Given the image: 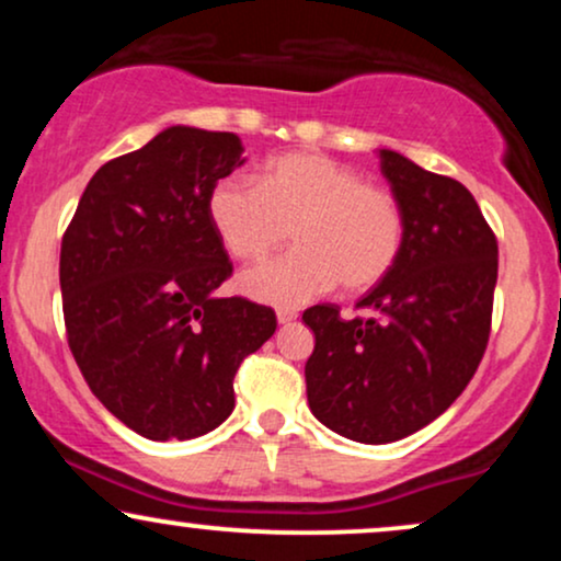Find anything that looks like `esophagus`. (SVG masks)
<instances>
[{"instance_id":"esophagus-1","label":"esophagus","mask_w":561,"mask_h":561,"mask_svg":"<svg viewBox=\"0 0 561 561\" xmlns=\"http://www.w3.org/2000/svg\"><path fill=\"white\" fill-rule=\"evenodd\" d=\"M276 319H279V324H293V321L298 319V311H295V308H279V311H276Z\"/></svg>"}]
</instances>
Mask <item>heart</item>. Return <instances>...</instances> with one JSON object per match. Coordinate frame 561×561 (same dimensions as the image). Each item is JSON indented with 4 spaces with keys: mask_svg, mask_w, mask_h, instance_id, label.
<instances>
[{
    "mask_svg": "<svg viewBox=\"0 0 561 561\" xmlns=\"http://www.w3.org/2000/svg\"><path fill=\"white\" fill-rule=\"evenodd\" d=\"M208 216L237 261H261L287 234L298 248L250 268L240 287L274 306H300L340 282L364 293L396 268L405 218L388 186L319 152H285L261 165L259 184L224 176L208 192Z\"/></svg>",
    "mask_w": 561,
    "mask_h": 561,
    "instance_id": "obj_1",
    "label": "heart"
}]
</instances>
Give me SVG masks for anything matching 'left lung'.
I'll use <instances>...</instances> for the list:
<instances>
[{
    "label": "left lung",
    "instance_id": "8db88e82",
    "mask_svg": "<svg viewBox=\"0 0 561 561\" xmlns=\"http://www.w3.org/2000/svg\"><path fill=\"white\" fill-rule=\"evenodd\" d=\"M405 218L396 268L343 319L332 302L302 311L317 345L306 362L308 405L358 443L416 433L465 392L491 337L499 242L472 192L379 150Z\"/></svg>",
    "mask_w": 561,
    "mask_h": 561
}]
</instances>
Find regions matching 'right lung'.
Here are the masks:
<instances>
[{"label": "right lung", "instance_id": "obj_1", "mask_svg": "<svg viewBox=\"0 0 561 561\" xmlns=\"http://www.w3.org/2000/svg\"><path fill=\"white\" fill-rule=\"evenodd\" d=\"M229 131L171 126L94 173L60 248L68 345L89 390L150 440H190L234 409V375L274 308L214 298L231 261L208 192L242 165Z\"/></svg>", "mask_w": 561, "mask_h": 561}]
</instances>
